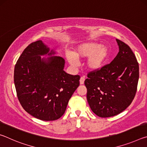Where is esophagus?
<instances>
[{
    "instance_id": "34e87169",
    "label": "esophagus",
    "mask_w": 147,
    "mask_h": 147,
    "mask_svg": "<svg viewBox=\"0 0 147 147\" xmlns=\"http://www.w3.org/2000/svg\"><path fill=\"white\" fill-rule=\"evenodd\" d=\"M84 81H85V77L82 76L80 79V84H84Z\"/></svg>"
}]
</instances>
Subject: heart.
<instances>
[{
    "instance_id": "heart-1",
    "label": "heart",
    "mask_w": 147,
    "mask_h": 147,
    "mask_svg": "<svg viewBox=\"0 0 147 147\" xmlns=\"http://www.w3.org/2000/svg\"><path fill=\"white\" fill-rule=\"evenodd\" d=\"M109 56V48L107 45L94 41H88L75 47L73 54L67 53L66 58L71 66H77V59L88 58L86 66L91 71H97L103 67Z\"/></svg>"
}]
</instances>
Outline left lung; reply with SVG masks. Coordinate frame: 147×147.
<instances>
[{
  "label": "left lung",
  "mask_w": 147,
  "mask_h": 147,
  "mask_svg": "<svg viewBox=\"0 0 147 147\" xmlns=\"http://www.w3.org/2000/svg\"><path fill=\"white\" fill-rule=\"evenodd\" d=\"M119 51L100 70L88 74L84 84L91 110L100 117L121 113L131 103L139 80V64L130 47L116 39Z\"/></svg>",
  "instance_id": "left-lung-1"
}]
</instances>
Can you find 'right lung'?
Wrapping results in <instances>:
<instances>
[{
    "instance_id": "right-lung-1",
    "label": "right lung",
    "mask_w": 147,
    "mask_h": 147,
    "mask_svg": "<svg viewBox=\"0 0 147 147\" xmlns=\"http://www.w3.org/2000/svg\"><path fill=\"white\" fill-rule=\"evenodd\" d=\"M56 53L41 40L37 41L24 50L15 66L14 84L20 103L26 112L42 121L60 118L80 85V77L65 73L64 59Z\"/></svg>"
}]
</instances>
